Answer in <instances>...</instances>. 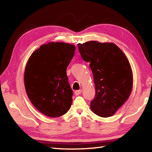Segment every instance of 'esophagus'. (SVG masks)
<instances>
[{"instance_id": "34e87169", "label": "esophagus", "mask_w": 152, "mask_h": 152, "mask_svg": "<svg viewBox=\"0 0 152 152\" xmlns=\"http://www.w3.org/2000/svg\"><path fill=\"white\" fill-rule=\"evenodd\" d=\"M82 89H79V90H77V91H76L75 92H74V93H75L76 95H79L82 93Z\"/></svg>"}]
</instances>
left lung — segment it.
<instances>
[{"instance_id":"1","label":"left lung","mask_w":152,"mask_h":152,"mask_svg":"<svg viewBox=\"0 0 152 152\" xmlns=\"http://www.w3.org/2000/svg\"><path fill=\"white\" fill-rule=\"evenodd\" d=\"M78 47L93 74L96 95L91 102V110L100 117H110L129 97L133 88L129 60L114 43L89 41Z\"/></svg>"}]
</instances>
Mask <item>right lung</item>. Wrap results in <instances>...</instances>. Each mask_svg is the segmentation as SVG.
Returning a JSON list of instances; mask_svg holds the SVG:
<instances>
[{"instance_id":"1","label":"right lung","mask_w":152,"mask_h":152,"mask_svg":"<svg viewBox=\"0 0 152 152\" xmlns=\"http://www.w3.org/2000/svg\"><path fill=\"white\" fill-rule=\"evenodd\" d=\"M75 50L73 44L51 42L35 50L26 64L27 95L34 107L48 117L66 114L72 104L73 93L66 70Z\"/></svg>"}]
</instances>
